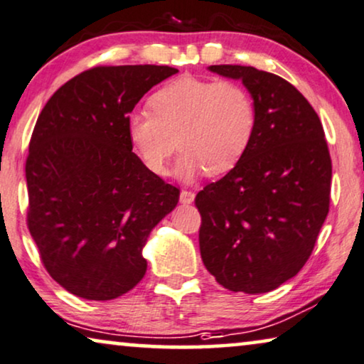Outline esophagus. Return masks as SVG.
<instances>
[{
  "label": "esophagus",
  "mask_w": 364,
  "mask_h": 364,
  "mask_svg": "<svg viewBox=\"0 0 364 364\" xmlns=\"http://www.w3.org/2000/svg\"><path fill=\"white\" fill-rule=\"evenodd\" d=\"M180 201L183 204H191L194 201V193L188 191V189H183L181 194H180Z\"/></svg>",
  "instance_id": "34e87169"
}]
</instances>
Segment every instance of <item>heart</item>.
<instances>
[{
  "label": "heart",
  "instance_id": "obj_1",
  "mask_svg": "<svg viewBox=\"0 0 364 364\" xmlns=\"http://www.w3.org/2000/svg\"><path fill=\"white\" fill-rule=\"evenodd\" d=\"M150 105L153 112H132L127 127L133 150L156 175H166L178 143L183 155L176 175L193 181L204 171L223 175L232 170L252 141L255 102L235 80L183 75L156 90Z\"/></svg>",
  "mask_w": 364,
  "mask_h": 364
}]
</instances>
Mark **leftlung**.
I'll list each match as a JSON object with an SVG mask.
<instances>
[{"mask_svg":"<svg viewBox=\"0 0 364 364\" xmlns=\"http://www.w3.org/2000/svg\"><path fill=\"white\" fill-rule=\"evenodd\" d=\"M255 102L252 141L226 176L196 194L203 262L224 289L265 294L309 260L330 209L321 122L290 82L247 65H209Z\"/></svg>","mask_w":364,"mask_h":364,"instance_id":"1","label":"left lung"}]
</instances>
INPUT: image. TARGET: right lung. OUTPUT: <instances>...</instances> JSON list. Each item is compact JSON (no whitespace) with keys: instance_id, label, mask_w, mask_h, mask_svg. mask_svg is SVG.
Listing matches in <instances>:
<instances>
[{"instance_id":"1","label":"right lung","mask_w":364,"mask_h":364,"mask_svg":"<svg viewBox=\"0 0 364 364\" xmlns=\"http://www.w3.org/2000/svg\"><path fill=\"white\" fill-rule=\"evenodd\" d=\"M170 65H100L54 92L36 122L26 160L28 228L50 277L85 300H112L146 272L151 229L180 189L132 151L138 100L176 74Z\"/></svg>"}]
</instances>
